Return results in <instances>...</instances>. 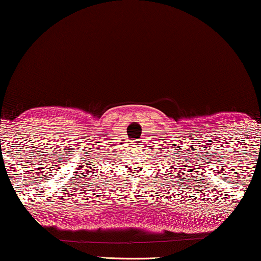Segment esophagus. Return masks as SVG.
Segmentation results:
<instances>
[{"label": "esophagus", "mask_w": 261, "mask_h": 261, "mask_svg": "<svg viewBox=\"0 0 261 261\" xmlns=\"http://www.w3.org/2000/svg\"><path fill=\"white\" fill-rule=\"evenodd\" d=\"M136 144H139V143H136ZM137 146H140V145H137Z\"/></svg>", "instance_id": "34e87169"}]
</instances>
